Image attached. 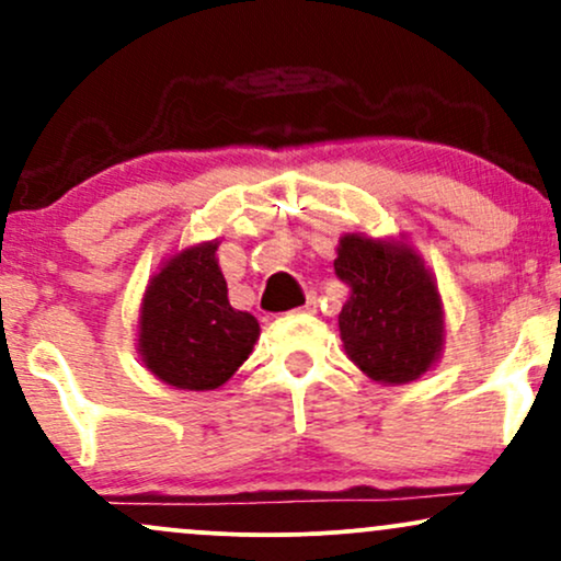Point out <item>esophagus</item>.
<instances>
[{
	"instance_id": "obj_1",
	"label": "esophagus",
	"mask_w": 561,
	"mask_h": 561,
	"mask_svg": "<svg viewBox=\"0 0 561 561\" xmlns=\"http://www.w3.org/2000/svg\"><path fill=\"white\" fill-rule=\"evenodd\" d=\"M313 308H317V300H313V298H308L306 302H302V308H300V311H302V313H311Z\"/></svg>"
}]
</instances>
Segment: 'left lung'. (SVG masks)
<instances>
[{
    "label": "left lung",
    "instance_id": "left-lung-1",
    "mask_svg": "<svg viewBox=\"0 0 561 561\" xmlns=\"http://www.w3.org/2000/svg\"><path fill=\"white\" fill-rule=\"evenodd\" d=\"M334 272L351 287L340 311L345 356L379 385H409L440 358L446 308L433 272L405 237L347 231Z\"/></svg>",
    "mask_w": 561,
    "mask_h": 561
}]
</instances>
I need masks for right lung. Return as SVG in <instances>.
I'll return each instance as SVG.
<instances>
[{"label": "right lung", "mask_w": 561, "mask_h": 561, "mask_svg": "<svg viewBox=\"0 0 561 561\" xmlns=\"http://www.w3.org/2000/svg\"><path fill=\"white\" fill-rule=\"evenodd\" d=\"M218 240L169 255L139 302L137 353L145 369L176 390H216L253 353L261 327L229 306Z\"/></svg>", "instance_id": "add662e5"}]
</instances>
